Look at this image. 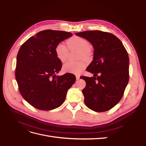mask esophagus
<instances>
[{"mask_svg": "<svg viewBox=\"0 0 146 146\" xmlns=\"http://www.w3.org/2000/svg\"><path fill=\"white\" fill-rule=\"evenodd\" d=\"M76 79L77 80H78L79 78H80V76H79V75H76Z\"/></svg>", "mask_w": 146, "mask_h": 146, "instance_id": "obj_1", "label": "esophagus"}]
</instances>
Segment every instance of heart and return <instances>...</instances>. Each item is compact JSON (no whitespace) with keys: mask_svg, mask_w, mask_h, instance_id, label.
<instances>
[{"mask_svg":"<svg viewBox=\"0 0 146 146\" xmlns=\"http://www.w3.org/2000/svg\"><path fill=\"white\" fill-rule=\"evenodd\" d=\"M68 48L70 49L76 48L79 50L78 58H86L89 56L91 46L87 40L79 36H73L67 41ZM68 48L63 42L57 44L55 48L56 56L61 61L64 62L68 55ZM85 63L82 60L78 61H68L63 66V70L64 72L79 74L85 69Z\"/></svg>","mask_w":146,"mask_h":146,"instance_id":"heart-1","label":"heart"}]
</instances>
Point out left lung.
<instances>
[{
	"mask_svg": "<svg viewBox=\"0 0 146 146\" xmlns=\"http://www.w3.org/2000/svg\"><path fill=\"white\" fill-rule=\"evenodd\" d=\"M76 35L86 39L94 48L93 60L86 68L94 77H80L86 82L82 90L85 103L94 111H108L121 100L129 83V55L120 39L112 33L88 30Z\"/></svg>",
	"mask_w": 146,
	"mask_h": 146,
	"instance_id": "left-lung-1",
	"label": "left lung"
}]
</instances>
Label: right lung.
Returning <instances> with one entry per match:
<instances>
[{
    "instance_id": "add662e5",
    "label": "right lung",
    "mask_w": 146,
    "mask_h": 146,
    "mask_svg": "<svg viewBox=\"0 0 146 146\" xmlns=\"http://www.w3.org/2000/svg\"><path fill=\"white\" fill-rule=\"evenodd\" d=\"M72 35L64 31L42 30L20 47L15 77L21 96L33 107L44 111L58 108L76 82L72 74L55 75L62 68L56 56L55 46Z\"/></svg>"
}]
</instances>
